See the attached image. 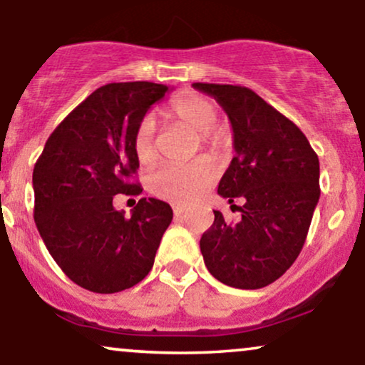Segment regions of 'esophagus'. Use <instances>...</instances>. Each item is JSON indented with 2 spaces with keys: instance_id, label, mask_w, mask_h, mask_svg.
Wrapping results in <instances>:
<instances>
[{
  "instance_id": "34e87169",
  "label": "esophagus",
  "mask_w": 365,
  "mask_h": 365,
  "mask_svg": "<svg viewBox=\"0 0 365 365\" xmlns=\"http://www.w3.org/2000/svg\"><path fill=\"white\" fill-rule=\"evenodd\" d=\"M185 211H187V206H183V204H173V215L175 216H182Z\"/></svg>"
}]
</instances>
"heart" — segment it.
Returning a JSON list of instances; mask_svg holds the SVG:
<instances>
[{
  "instance_id": "b5f03b06",
  "label": "heart",
  "mask_w": 365,
  "mask_h": 365,
  "mask_svg": "<svg viewBox=\"0 0 365 365\" xmlns=\"http://www.w3.org/2000/svg\"><path fill=\"white\" fill-rule=\"evenodd\" d=\"M171 116L199 133L200 148L217 153L223 145V137L216 132L217 111L211 103L199 96H187L171 103ZM133 153L142 166L156 161V121L145 115L133 133ZM217 178V166L211 158H197L188 165H163L150 175L149 188L154 195L171 202L187 204L199 199Z\"/></svg>"
}]
</instances>
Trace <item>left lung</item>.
I'll use <instances>...</instances> for the list:
<instances>
[{
  "mask_svg": "<svg viewBox=\"0 0 365 365\" xmlns=\"http://www.w3.org/2000/svg\"><path fill=\"white\" fill-rule=\"evenodd\" d=\"M228 115L235 156L217 194L244 200L242 217L215 223L200 238L204 262L217 282L242 290L267 287L295 262L319 200V159L302 130L254 91L192 83Z\"/></svg>",
  "mask_w": 365,
  "mask_h": 365,
  "instance_id": "8db88e82",
  "label": "left lung"
}]
</instances>
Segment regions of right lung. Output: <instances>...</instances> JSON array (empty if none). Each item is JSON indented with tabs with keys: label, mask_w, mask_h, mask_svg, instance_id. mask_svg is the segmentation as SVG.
I'll list each match as a JSON object with an SVG mask.
<instances>
[{
	"label": "right lung",
	"mask_w": 365,
	"mask_h": 365,
	"mask_svg": "<svg viewBox=\"0 0 365 365\" xmlns=\"http://www.w3.org/2000/svg\"><path fill=\"white\" fill-rule=\"evenodd\" d=\"M168 86L154 82L108 83L94 91L54 128L32 173L34 220L61 271L96 293L132 288L156 257L173 211L142 197L125 217L113 197L139 195L130 182L139 159L133 133Z\"/></svg>",
	"instance_id": "add662e5"
}]
</instances>
